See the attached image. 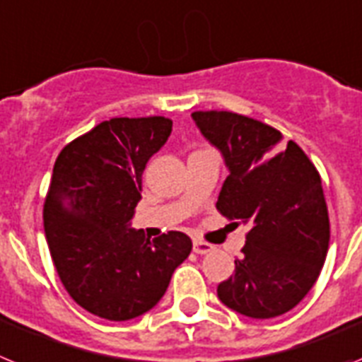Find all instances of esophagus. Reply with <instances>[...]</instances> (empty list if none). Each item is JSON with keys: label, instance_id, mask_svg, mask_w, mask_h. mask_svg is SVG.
I'll return each mask as SVG.
<instances>
[{"label": "esophagus", "instance_id": "34e87169", "mask_svg": "<svg viewBox=\"0 0 362 362\" xmlns=\"http://www.w3.org/2000/svg\"><path fill=\"white\" fill-rule=\"evenodd\" d=\"M193 251L194 253H199V255H206L209 251H213L211 244H207V242L200 240V238H194L193 240Z\"/></svg>", "mask_w": 362, "mask_h": 362}]
</instances>
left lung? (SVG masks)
I'll return each mask as SVG.
<instances>
[{
    "label": "left lung",
    "mask_w": 362,
    "mask_h": 362,
    "mask_svg": "<svg viewBox=\"0 0 362 362\" xmlns=\"http://www.w3.org/2000/svg\"><path fill=\"white\" fill-rule=\"evenodd\" d=\"M228 168L216 209L250 226L220 303L251 319L297 306L315 284L329 244V220L315 165L276 129L228 111L191 115Z\"/></svg>",
    "instance_id": "1"
}]
</instances>
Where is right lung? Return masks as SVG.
Segmentation results:
<instances>
[{
	"mask_svg": "<svg viewBox=\"0 0 362 362\" xmlns=\"http://www.w3.org/2000/svg\"><path fill=\"white\" fill-rule=\"evenodd\" d=\"M173 131L163 116L112 118L65 146L43 206L50 257L74 303L107 320L158 304L191 253L185 233L146 237L131 228L142 175Z\"/></svg>",
	"mask_w": 362,
	"mask_h": 362,
	"instance_id": "right-lung-1",
	"label": "right lung"
}]
</instances>
